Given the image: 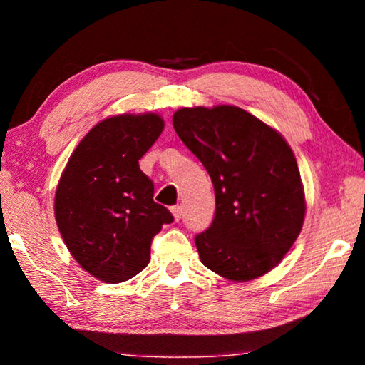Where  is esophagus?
Instances as JSON below:
<instances>
[{"label": "esophagus", "instance_id": "34e87169", "mask_svg": "<svg viewBox=\"0 0 365 365\" xmlns=\"http://www.w3.org/2000/svg\"><path fill=\"white\" fill-rule=\"evenodd\" d=\"M170 212H172V215H174V219L178 222L182 219V207L180 206H172L170 207Z\"/></svg>", "mask_w": 365, "mask_h": 365}]
</instances>
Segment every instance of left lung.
Here are the masks:
<instances>
[{
	"label": "left lung",
	"instance_id": "1",
	"mask_svg": "<svg viewBox=\"0 0 365 365\" xmlns=\"http://www.w3.org/2000/svg\"><path fill=\"white\" fill-rule=\"evenodd\" d=\"M172 122L215 191L212 224L195 237L201 262L232 282L267 274L304 222V190L292 148L237 106L183 108Z\"/></svg>",
	"mask_w": 365,
	"mask_h": 365
}]
</instances>
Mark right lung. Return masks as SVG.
I'll return each mask as SVG.
<instances>
[{
  "label": "right lung",
  "mask_w": 365,
  "mask_h": 365,
  "mask_svg": "<svg viewBox=\"0 0 365 365\" xmlns=\"http://www.w3.org/2000/svg\"><path fill=\"white\" fill-rule=\"evenodd\" d=\"M158 114H122L91 128L58 183L54 215L73 259L106 283L132 279L150 262L151 242L174 222L154 202V185L138 160L159 138Z\"/></svg>",
  "instance_id": "1"
}]
</instances>
